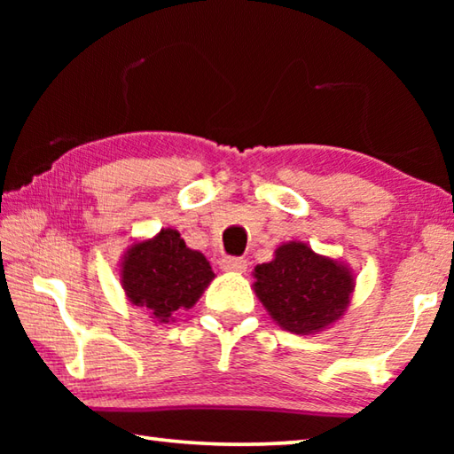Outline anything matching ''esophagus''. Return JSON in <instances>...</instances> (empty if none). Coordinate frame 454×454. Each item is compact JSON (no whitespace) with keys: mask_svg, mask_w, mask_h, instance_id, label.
I'll use <instances>...</instances> for the list:
<instances>
[{"mask_svg":"<svg viewBox=\"0 0 454 454\" xmlns=\"http://www.w3.org/2000/svg\"><path fill=\"white\" fill-rule=\"evenodd\" d=\"M220 268L224 272H246L248 268V262L244 258H236V256H224L220 260Z\"/></svg>","mask_w":454,"mask_h":454,"instance_id":"1","label":"esophagus"}]
</instances>
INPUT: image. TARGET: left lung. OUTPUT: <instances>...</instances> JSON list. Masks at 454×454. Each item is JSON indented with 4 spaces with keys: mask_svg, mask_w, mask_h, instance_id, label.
I'll return each mask as SVG.
<instances>
[{
    "mask_svg": "<svg viewBox=\"0 0 454 454\" xmlns=\"http://www.w3.org/2000/svg\"><path fill=\"white\" fill-rule=\"evenodd\" d=\"M254 292L268 314L294 334H317L340 320L355 292L347 264L304 242H284L270 262L254 268Z\"/></svg>",
    "mask_w": 454,
    "mask_h": 454,
    "instance_id": "obj_1",
    "label": "left lung"
}]
</instances>
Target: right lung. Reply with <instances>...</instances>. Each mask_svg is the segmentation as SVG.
<instances>
[{
	"label": "right lung",
	"instance_id": "add662e5",
	"mask_svg": "<svg viewBox=\"0 0 454 454\" xmlns=\"http://www.w3.org/2000/svg\"><path fill=\"white\" fill-rule=\"evenodd\" d=\"M214 280L212 266L202 252L192 250L178 230L137 240L124 252L120 282L132 306L148 309L156 322L174 320L176 310H188Z\"/></svg>",
	"mask_w": 454,
	"mask_h": 454
}]
</instances>
